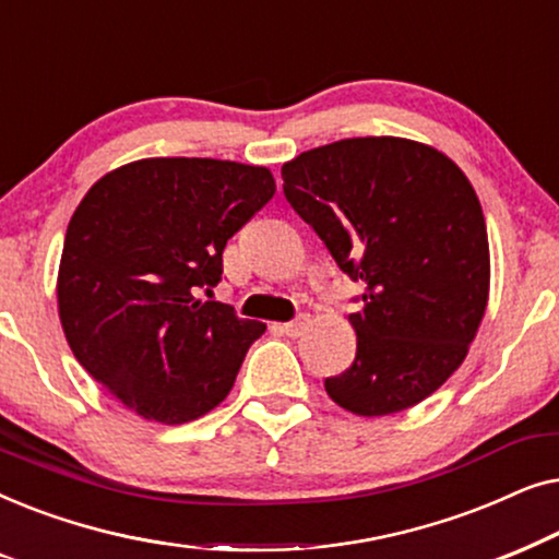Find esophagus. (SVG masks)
<instances>
[{
    "mask_svg": "<svg viewBox=\"0 0 559 559\" xmlns=\"http://www.w3.org/2000/svg\"><path fill=\"white\" fill-rule=\"evenodd\" d=\"M310 325V316H305V312H300L295 320H289V323H282V333L289 335V338H300V335L308 331Z\"/></svg>",
    "mask_w": 559,
    "mask_h": 559,
    "instance_id": "1",
    "label": "esophagus"
}]
</instances>
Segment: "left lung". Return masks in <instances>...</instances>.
<instances>
[{
	"mask_svg": "<svg viewBox=\"0 0 559 559\" xmlns=\"http://www.w3.org/2000/svg\"><path fill=\"white\" fill-rule=\"evenodd\" d=\"M285 198L341 272L361 282L356 358L325 392L361 417L415 407L445 384L488 302L478 195L442 152L402 136H354L282 165Z\"/></svg>",
	"mask_w": 559,
	"mask_h": 559,
	"instance_id": "1",
	"label": "left lung"
}]
</instances>
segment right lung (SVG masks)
Wrapping results in <instances>:
<instances>
[{
  "label": "right lung",
  "mask_w": 559,
  "mask_h": 559,
  "mask_svg": "<svg viewBox=\"0 0 559 559\" xmlns=\"http://www.w3.org/2000/svg\"><path fill=\"white\" fill-rule=\"evenodd\" d=\"M274 195L266 167L136 159L83 195L66 231L58 312L79 364L144 419L182 425L218 407L264 323L201 300L226 241Z\"/></svg>",
  "instance_id": "obj_1"
}]
</instances>
